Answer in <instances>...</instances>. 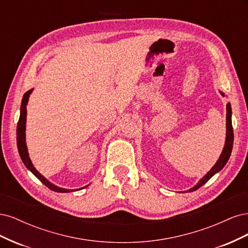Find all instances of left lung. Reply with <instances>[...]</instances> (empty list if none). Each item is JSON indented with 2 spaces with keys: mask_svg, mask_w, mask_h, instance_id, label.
Returning <instances> with one entry per match:
<instances>
[{
  "mask_svg": "<svg viewBox=\"0 0 248 248\" xmlns=\"http://www.w3.org/2000/svg\"><path fill=\"white\" fill-rule=\"evenodd\" d=\"M220 93L222 96H224V94L222 92H220ZM232 141H234V132H232V108H231V103H228L227 104V138H226V144H224L221 155L219 157V159L217 160V162L213 166V168L200 180L199 183L196 186L192 187V188H190L188 190L189 192L199 189L201 186L207 183L209 180L216 174V172L221 170L222 168L226 166V163L228 162L230 156H231V153H232Z\"/></svg>",
  "mask_w": 248,
  "mask_h": 248,
  "instance_id": "8db88e82",
  "label": "left lung"
}]
</instances>
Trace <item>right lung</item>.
<instances>
[{
	"label": "right lung",
	"instance_id": "obj_1",
	"mask_svg": "<svg viewBox=\"0 0 248 248\" xmlns=\"http://www.w3.org/2000/svg\"><path fill=\"white\" fill-rule=\"evenodd\" d=\"M33 92V89L29 90L28 92L25 93L24 97H22V100H21V106H20V116H19V120H18V123H17V129H16V141H17V149H18V153L20 158L24 162V164L26 166V168L31 170L33 174L38 178L40 181L47 186L50 190H54L57 192H70V191H74L73 189H65V188H61V187H58L54 184H51L47 179L44 178L40 172L37 170L33 163L30 159L29 157V153H28V149H27V145H26V121H27V104L29 101V97L31 95V93ZM88 186V185H87ZM85 186V187H87ZM84 187V188H85ZM79 189H76V190H80Z\"/></svg>",
	"mask_w": 248,
	"mask_h": 248
}]
</instances>
